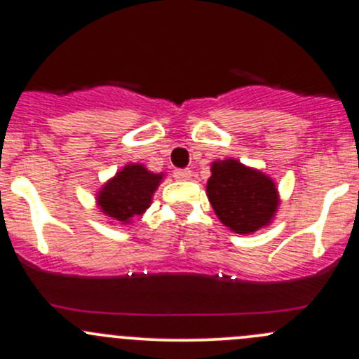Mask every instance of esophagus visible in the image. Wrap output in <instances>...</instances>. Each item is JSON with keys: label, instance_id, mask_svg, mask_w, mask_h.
Listing matches in <instances>:
<instances>
[{"label": "esophagus", "instance_id": "esophagus-1", "mask_svg": "<svg viewBox=\"0 0 359 359\" xmlns=\"http://www.w3.org/2000/svg\"><path fill=\"white\" fill-rule=\"evenodd\" d=\"M173 177L177 180H187L191 177V170L189 168H177L173 170Z\"/></svg>", "mask_w": 359, "mask_h": 359}]
</instances>
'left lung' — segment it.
Listing matches in <instances>:
<instances>
[{
	"label": "left lung",
	"instance_id": "1",
	"mask_svg": "<svg viewBox=\"0 0 359 359\" xmlns=\"http://www.w3.org/2000/svg\"><path fill=\"white\" fill-rule=\"evenodd\" d=\"M206 196L220 222L238 234H250L269 226L280 196L266 173L227 158L212 163Z\"/></svg>",
	"mask_w": 359,
	"mask_h": 359
}]
</instances>
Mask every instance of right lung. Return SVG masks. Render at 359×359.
<instances>
[{"instance_id": "1", "label": "right lung", "mask_w": 359, "mask_h": 359, "mask_svg": "<svg viewBox=\"0 0 359 359\" xmlns=\"http://www.w3.org/2000/svg\"><path fill=\"white\" fill-rule=\"evenodd\" d=\"M161 179L163 173L149 172L140 163H130L100 187L97 205L116 222L130 224L149 208Z\"/></svg>"}]
</instances>
